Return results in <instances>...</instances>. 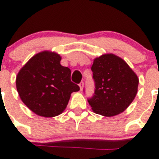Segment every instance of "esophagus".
<instances>
[{"label": "esophagus", "instance_id": "esophagus-1", "mask_svg": "<svg viewBox=\"0 0 159 159\" xmlns=\"http://www.w3.org/2000/svg\"><path fill=\"white\" fill-rule=\"evenodd\" d=\"M79 86H80V89L82 90L83 89V86H84V81H81L79 84Z\"/></svg>", "mask_w": 159, "mask_h": 159}]
</instances>
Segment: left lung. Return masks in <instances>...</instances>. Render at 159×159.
I'll use <instances>...</instances> for the list:
<instances>
[{
  "mask_svg": "<svg viewBox=\"0 0 159 159\" xmlns=\"http://www.w3.org/2000/svg\"><path fill=\"white\" fill-rule=\"evenodd\" d=\"M91 70L94 94L88 102L93 111L104 116L121 113L135 99L139 78L127 62L113 54L96 58Z\"/></svg>",
  "mask_w": 159,
  "mask_h": 159,
  "instance_id": "1",
  "label": "left lung"
}]
</instances>
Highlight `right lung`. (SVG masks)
<instances>
[{
	"label": "right lung",
	"mask_w": 159,
	"mask_h": 159,
	"mask_svg": "<svg viewBox=\"0 0 159 159\" xmlns=\"http://www.w3.org/2000/svg\"><path fill=\"white\" fill-rule=\"evenodd\" d=\"M55 52L42 51L34 55L17 74L16 89L30 110L44 117H54L66 108L73 92L79 86L70 80V68L60 64Z\"/></svg>",
	"instance_id": "right-lung-1"
}]
</instances>
